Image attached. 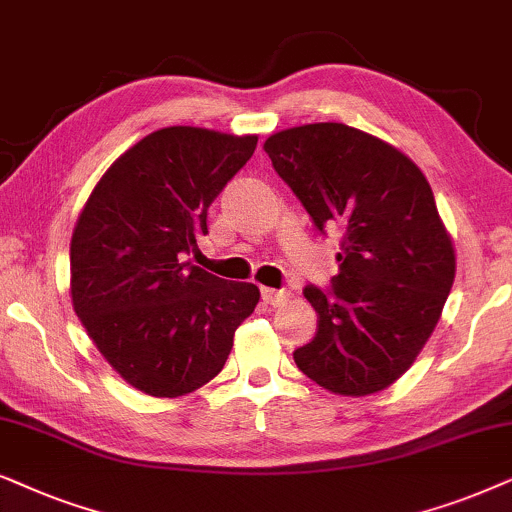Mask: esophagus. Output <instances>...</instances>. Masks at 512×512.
<instances>
[{
	"label": "esophagus",
	"mask_w": 512,
	"mask_h": 512,
	"mask_svg": "<svg viewBox=\"0 0 512 512\" xmlns=\"http://www.w3.org/2000/svg\"><path fill=\"white\" fill-rule=\"evenodd\" d=\"M262 299L271 306L283 304L288 299V290H276V288H262Z\"/></svg>",
	"instance_id": "esophagus-1"
}]
</instances>
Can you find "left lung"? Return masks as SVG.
<instances>
[{
    "label": "left lung",
    "instance_id": "obj_1",
    "mask_svg": "<svg viewBox=\"0 0 512 512\" xmlns=\"http://www.w3.org/2000/svg\"><path fill=\"white\" fill-rule=\"evenodd\" d=\"M264 152L320 234L344 231L339 274L304 288L318 332L295 351L297 367L339 395L391 386L424 349L454 283L431 185L403 152L344 124L288 128Z\"/></svg>",
    "mask_w": 512,
    "mask_h": 512
}]
</instances>
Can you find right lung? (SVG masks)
Masks as SVG:
<instances>
[{"instance_id": "right-lung-1", "label": "right lung", "mask_w": 512, "mask_h": 512, "mask_svg": "<svg viewBox=\"0 0 512 512\" xmlns=\"http://www.w3.org/2000/svg\"><path fill=\"white\" fill-rule=\"evenodd\" d=\"M255 135L161 128L112 163L70 245L72 302L107 363L156 398L208 384L260 302L252 283L194 267L208 208L255 154Z\"/></svg>"}]
</instances>
